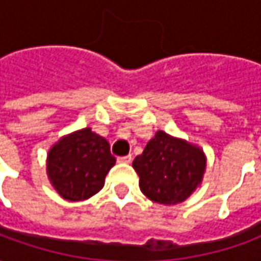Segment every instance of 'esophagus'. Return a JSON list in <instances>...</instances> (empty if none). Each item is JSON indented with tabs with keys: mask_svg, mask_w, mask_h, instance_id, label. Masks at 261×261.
Returning <instances> with one entry per match:
<instances>
[{
	"mask_svg": "<svg viewBox=\"0 0 261 261\" xmlns=\"http://www.w3.org/2000/svg\"><path fill=\"white\" fill-rule=\"evenodd\" d=\"M131 161H133L131 155H125V156H119L117 158V162H120V164H130Z\"/></svg>",
	"mask_w": 261,
	"mask_h": 261,
	"instance_id": "1",
	"label": "esophagus"
}]
</instances>
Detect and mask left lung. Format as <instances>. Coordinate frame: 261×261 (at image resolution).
<instances>
[{"label":"left lung","instance_id":"1","mask_svg":"<svg viewBox=\"0 0 261 261\" xmlns=\"http://www.w3.org/2000/svg\"><path fill=\"white\" fill-rule=\"evenodd\" d=\"M145 196L165 205L185 201L201 185L205 155L196 145L156 131L133 162Z\"/></svg>","mask_w":261,"mask_h":261}]
</instances>
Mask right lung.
Here are the masks:
<instances>
[{
  "mask_svg": "<svg viewBox=\"0 0 261 261\" xmlns=\"http://www.w3.org/2000/svg\"><path fill=\"white\" fill-rule=\"evenodd\" d=\"M114 164L109 142L91 128H84L63 137L51 147L47 176L63 198L82 201L102 189Z\"/></svg>",
  "mask_w": 261,
  "mask_h": 261,
  "instance_id": "obj_1",
  "label": "right lung"
}]
</instances>
